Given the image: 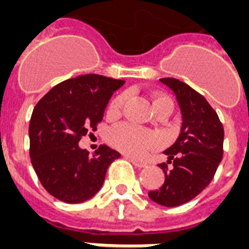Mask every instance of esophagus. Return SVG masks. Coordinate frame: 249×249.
Instances as JSON below:
<instances>
[{
	"instance_id": "34e87169",
	"label": "esophagus",
	"mask_w": 249,
	"mask_h": 249,
	"mask_svg": "<svg viewBox=\"0 0 249 249\" xmlns=\"http://www.w3.org/2000/svg\"><path fill=\"white\" fill-rule=\"evenodd\" d=\"M125 158L128 159V160H130V162L134 164L136 167H145L147 163L146 162H142V160H138V159L136 158H133V157H129V155H125Z\"/></svg>"
}]
</instances>
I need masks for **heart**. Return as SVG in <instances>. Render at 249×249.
I'll return each instance as SVG.
<instances>
[{
    "mask_svg": "<svg viewBox=\"0 0 249 249\" xmlns=\"http://www.w3.org/2000/svg\"><path fill=\"white\" fill-rule=\"evenodd\" d=\"M126 95L120 94L113 98L108 107V115L116 116L123 109ZM154 111L159 108H167L172 111V102L167 96H155L153 99ZM108 141L121 151L130 155H141L150 149H155L159 145L158 137L154 133L138 128L132 124H120L109 129Z\"/></svg>",
    "mask_w": 249,
    "mask_h": 249,
    "instance_id": "1",
    "label": "heart"
}]
</instances>
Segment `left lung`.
<instances>
[{"label":"left lung","instance_id":"obj_1","mask_svg":"<svg viewBox=\"0 0 249 249\" xmlns=\"http://www.w3.org/2000/svg\"><path fill=\"white\" fill-rule=\"evenodd\" d=\"M175 94L183 123L178 140L164 150L167 163L159 167L164 172V183L149 197L159 205L174 208L200 195L209 183L223 157V126L217 112L204 96L187 83L175 78H160ZM167 164H172L168 169Z\"/></svg>","mask_w":249,"mask_h":249}]
</instances>
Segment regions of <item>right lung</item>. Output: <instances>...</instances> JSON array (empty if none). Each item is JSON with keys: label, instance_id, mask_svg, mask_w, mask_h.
I'll list each match as a JSON object with an SVG mask.
<instances>
[{"label": "right lung", "instance_id": "right-lung-1", "mask_svg": "<svg viewBox=\"0 0 249 249\" xmlns=\"http://www.w3.org/2000/svg\"><path fill=\"white\" fill-rule=\"evenodd\" d=\"M124 83L85 74L58 83L37 102L28 128L30 157L49 195L79 204L99 192L108 167L120 153L100 145L90 155L78 142L87 132L96 130L108 100Z\"/></svg>", "mask_w": 249, "mask_h": 249}]
</instances>
